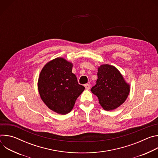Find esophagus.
Segmentation results:
<instances>
[{
    "mask_svg": "<svg viewBox=\"0 0 158 158\" xmlns=\"http://www.w3.org/2000/svg\"><path fill=\"white\" fill-rule=\"evenodd\" d=\"M84 86L87 90H89V89H90V88H91V85H90L89 84H85L84 85Z\"/></svg>",
    "mask_w": 158,
    "mask_h": 158,
    "instance_id": "esophagus-1",
    "label": "esophagus"
}]
</instances>
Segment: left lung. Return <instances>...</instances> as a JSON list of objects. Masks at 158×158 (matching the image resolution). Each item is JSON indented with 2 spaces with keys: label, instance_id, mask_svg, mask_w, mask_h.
<instances>
[{
  "label": "left lung",
  "instance_id": "1",
  "mask_svg": "<svg viewBox=\"0 0 158 158\" xmlns=\"http://www.w3.org/2000/svg\"><path fill=\"white\" fill-rule=\"evenodd\" d=\"M96 84L91 89L106 110L116 109L122 105L130 92L127 83L116 67L102 64L98 68Z\"/></svg>",
  "mask_w": 158,
  "mask_h": 158
}]
</instances>
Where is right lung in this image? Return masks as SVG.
<instances>
[{"instance_id":"1","label":"right lung","mask_w":158,"mask_h":158,"mask_svg":"<svg viewBox=\"0 0 158 158\" xmlns=\"http://www.w3.org/2000/svg\"><path fill=\"white\" fill-rule=\"evenodd\" d=\"M73 64L62 57L48 62L42 69L37 82L41 99L49 109L64 115L72 110L85 87L72 73Z\"/></svg>"}]
</instances>
